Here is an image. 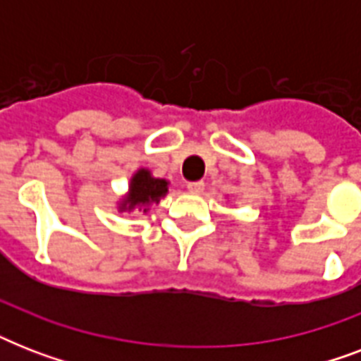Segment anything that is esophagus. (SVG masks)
<instances>
[{
  "label": "esophagus",
  "mask_w": 361,
  "mask_h": 361,
  "mask_svg": "<svg viewBox=\"0 0 361 361\" xmlns=\"http://www.w3.org/2000/svg\"><path fill=\"white\" fill-rule=\"evenodd\" d=\"M187 189L191 192H195V195H198V192L204 191V181H189V183H187Z\"/></svg>",
  "instance_id": "34e87169"
}]
</instances>
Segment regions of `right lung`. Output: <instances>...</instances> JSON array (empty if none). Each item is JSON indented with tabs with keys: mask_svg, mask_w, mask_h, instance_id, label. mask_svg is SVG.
I'll list each match as a JSON object with an SVG mask.
<instances>
[{
	"mask_svg": "<svg viewBox=\"0 0 361 361\" xmlns=\"http://www.w3.org/2000/svg\"><path fill=\"white\" fill-rule=\"evenodd\" d=\"M166 191H169V181L152 178V174L147 170H138L133 181H130L129 198L125 200V204H121V208H144V212H146L147 204L159 202V198L164 197Z\"/></svg>",
	"mask_w": 361,
	"mask_h": 361,
	"instance_id": "right-lung-1",
	"label": "right lung"
}]
</instances>
